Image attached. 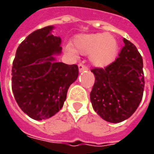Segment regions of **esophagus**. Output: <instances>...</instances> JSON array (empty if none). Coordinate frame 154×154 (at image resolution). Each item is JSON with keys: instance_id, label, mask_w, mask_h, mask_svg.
<instances>
[{"instance_id": "esophagus-1", "label": "esophagus", "mask_w": 154, "mask_h": 154, "mask_svg": "<svg viewBox=\"0 0 154 154\" xmlns=\"http://www.w3.org/2000/svg\"><path fill=\"white\" fill-rule=\"evenodd\" d=\"M86 70H88V68L86 67V65H84L82 63H80L79 64V71L82 72V71H86Z\"/></svg>"}]
</instances>
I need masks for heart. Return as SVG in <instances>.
Returning a JSON list of instances; mask_svg holds the SVG:
<instances>
[{"instance_id": "1", "label": "heart", "mask_w": 154, "mask_h": 154, "mask_svg": "<svg viewBox=\"0 0 154 154\" xmlns=\"http://www.w3.org/2000/svg\"><path fill=\"white\" fill-rule=\"evenodd\" d=\"M119 50L118 42L114 36L107 33L81 34L74 39V48L67 47L69 54L76 56L89 55V61L93 66L105 68L114 62Z\"/></svg>"}]
</instances>
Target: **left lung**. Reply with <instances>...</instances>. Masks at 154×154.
<instances>
[{
  "mask_svg": "<svg viewBox=\"0 0 154 154\" xmlns=\"http://www.w3.org/2000/svg\"><path fill=\"white\" fill-rule=\"evenodd\" d=\"M119 56L109 66L91 69L95 82L90 93L94 110L103 120L121 122L133 115L145 86L143 61L137 48L126 38Z\"/></svg>",
  "mask_w": 154,
  "mask_h": 154,
  "instance_id": "1",
  "label": "left lung"
}]
</instances>
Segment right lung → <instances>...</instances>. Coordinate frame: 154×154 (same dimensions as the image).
Listing matches in <instances>:
<instances>
[{
  "label": "right lung",
  "mask_w": 154,
  "mask_h": 154,
  "mask_svg": "<svg viewBox=\"0 0 154 154\" xmlns=\"http://www.w3.org/2000/svg\"><path fill=\"white\" fill-rule=\"evenodd\" d=\"M52 26L27 36L18 47L12 69V90L20 109L35 120L50 118L63 106L68 87L78 78L76 64L54 62L62 40Z\"/></svg>",
  "instance_id": "1"
}]
</instances>
